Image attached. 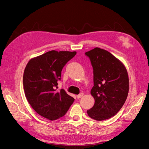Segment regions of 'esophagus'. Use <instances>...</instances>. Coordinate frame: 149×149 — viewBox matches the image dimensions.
Returning a JSON list of instances; mask_svg holds the SVG:
<instances>
[{
    "instance_id": "esophagus-1",
    "label": "esophagus",
    "mask_w": 149,
    "mask_h": 149,
    "mask_svg": "<svg viewBox=\"0 0 149 149\" xmlns=\"http://www.w3.org/2000/svg\"><path fill=\"white\" fill-rule=\"evenodd\" d=\"M83 95H84V94L81 93L79 94V95H77V98H81V97H82Z\"/></svg>"
}]
</instances>
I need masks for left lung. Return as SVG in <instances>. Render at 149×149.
I'll use <instances>...</instances> for the list:
<instances>
[{
    "label": "left lung",
    "instance_id": "8db88e82",
    "mask_svg": "<svg viewBox=\"0 0 149 149\" xmlns=\"http://www.w3.org/2000/svg\"><path fill=\"white\" fill-rule=\"evenodd\" d=\"M94 74L91 94L95 100L87 111L91 118L100 121L117 114L127 98L129 80L125 66L107 50L95 47L87 52Z\"/></svg>",
    "mask_w": 149,
    "mask_h": 149
}]
</instances>
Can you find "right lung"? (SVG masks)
Wrapping results in <instances>:
<instances>
[{
    "instance_id": "right-lung-1",
    "label": "right lung",
    "mask_w": 149,
    "mask_h": 149,
    "mask_svg": "<svg viewBox=\"0 0 149 149\" xmlns=\"http://www.w3.org/2000/svg\"><path fill=\"white\" fill-rule=\"evenodd\" d=\"M76 54L51 50L31 58L25 68V97L34 110L44 118L54 120L63 117L74 101L64 89L57 91L56 88L63 67Z\"/></svg>"
}]
</instances>
